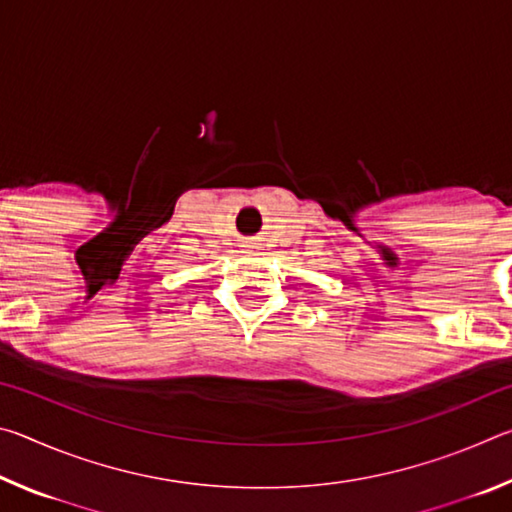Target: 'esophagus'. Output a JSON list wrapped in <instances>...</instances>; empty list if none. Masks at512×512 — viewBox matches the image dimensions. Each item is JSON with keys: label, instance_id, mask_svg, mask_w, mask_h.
Here are the masks:
<instances>
[{"label": "esophagus", "instance_id": "esophagus-1", "mask_svg": "<svg viewBox=\"0 0 512 512\" xmlns=\"http://www.w3.org/2000/svg\"><path fill=\"white\" fill-rule=\"evenodd\" d=\"M246 248H248V250H257V246H255V244H246Z\"/></svg>", "mask_w": 512, "mask_h": 512}]
</instances>
